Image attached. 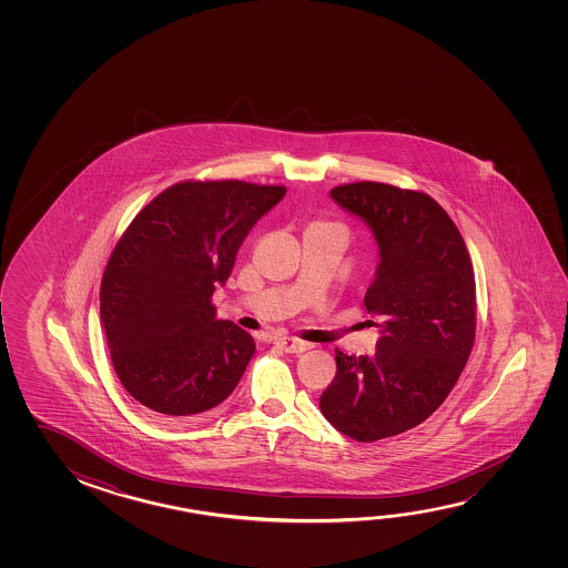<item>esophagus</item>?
I'll list each match as a JSON object with an SVG mask.
<instances>
[{
  "mask_svg": "<svg viewBox=\"0 0 568 568\" xmlns=\"http://www.w3.org/2000/svg\"><path fill=\"white\" fill-rule=\"evenodd\" d=\"M277 344H280L281 351H285V353L288 354L305 353V351H308V348L313 346V344L298 341V338H293V336H280Z\"/></svg>",
  "mask_w": 568,
  "mask_h": 568,
  "instance_id": "obj_1",
  "label": "esophagus"
}]
</instances>
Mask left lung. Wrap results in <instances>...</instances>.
<instances>
[{"instance_id": "8db88e82", "label": "left lung", "mask_w": 568, "mask_h": 568, "mask_svg": "<svg viewBox=\"0 0 568 568\" xmlns=\"http://www.w3.org/2000/svg\"><path fill=\"white\" fill-rule=\"evenodd\" d=\"M378 245L366 311L381 328L373 356L335 351L336 376L321 412L344 436L376 442L416 428L456 386L475 338L469 253L428 194L358 182L331 190Z\"/></svg>"}]
</instances>
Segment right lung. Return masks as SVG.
<instances>
[{"instance_id":"1","label":"right lung","mask_w":568,"mask_h":568,"mask_svg":"<svg viewBox=\"0 0 568 568\" xmlns=\"http://www.w3.org/2000/svg\"><path fill=\"white\" fill-rule=\"evenodd\" d=\"M283 186L182 182L156 195L116 243L101 323L119 381L164 422H186L235 390L255 354L250 333L212 305L253 225Z\"/></svg>"}]
</instances>
